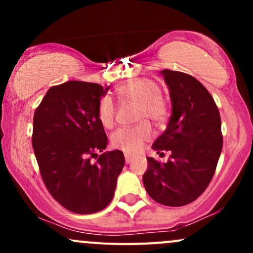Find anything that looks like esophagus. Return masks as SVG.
<instances>
[{
    "label": "esophagus",
    "instance_id": "esophagus-1",
    "mask_svg": "<svg viewBox=\"0 0 253 253\" xmlns=\"http://www.w3.org/2000/svg\"><path fill=\"white\" fill-rule=\"evenodd\" d=\"M125 159H126V163H127V164H129L130 162H132L133 157L130 156V155H128V153H126V155H125Z\"/></svg>",
    "mask_w": 253,
    "mask_h": 253
}]
</instances>
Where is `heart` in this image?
<instances>
[{
    "instance_id": "b5f03b06",
    "label": "heart",
    "mask_w": 253,
    "mask_h": 253,
    "mask_svg": "<svg viewBox=\"0 0 253 253\" xmlns=\"http://www.w3.org/2000/svg\"><path fill=\"white\" fill-rule=\"evenodd\" d=\"M121 101L138 103V120L150 119L157 125L164 124L169 118V102L161 92L158 83L151 78H136L117 90ZM97 115L100 123L107 128L113 127L117 117V104L112 97L106 95L97 104ZM153 136L152 126L149 121L124 127L113 133L112 145L126 153H136L143 149L144 144Z\"/></svg>"
}]
</instances>
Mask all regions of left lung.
Instances as JSON below:
<instances>
[{"label": "left lung", "mask_w": 253, "mask_h": 253, "mask_svg": "<svg viewBox=\"0 0 253 253\" xmlns=\"http://www.w3.org/2000/svg\"><path fill=\"white\" fill-rule=\"evenodd\" d=\"M162 75L172 114L152 149L171 155L167 163L149 157L143 182L155 201L181 207L195 201L213 178L222 150L221 118L210 91L195 77L172 70Z\"/></svg>", "instance_id": "left-lung-1"}]
</instances>
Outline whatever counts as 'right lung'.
<instances>
[{
    "mask_svg": "<svg viewBox=\"0 0 253 253\" xmlns=\"http://www.w3.org/2000/svg\"><path fill=\"white\" fill-rule=\"evenodd\" d=\"M108 89L69 81L48 89L34 112L32 145L40 175L52 197L72 213L106 208L125 165L120 150L97 156L108 143L97 115L98 101Z\"/></svg>",
    "mask_w": 253,
    "mask_h": 253,
    "instance_id": "obj_1",
    "label": "right lung"
}]
</instances>
